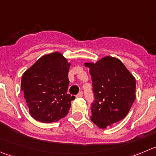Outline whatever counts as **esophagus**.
Masks as SVG:
<instances>
[{
  "instance_id": "34e87169",
  "label": "esophagus",
  "mask_w": 156,
  "mask_h": 156,
  "mask_svg": "<svg viewBox=\"0 0 156 156\" xmlns=\"http://www.w3.org/2000/svg\"><path fill=\"white\" fill-rule=\"evenodd\" d=\"M83 97V93L82 92H80L78 93V95L76 96V97H78V98H81V97Z\"/></svg>"
}]
</instances>
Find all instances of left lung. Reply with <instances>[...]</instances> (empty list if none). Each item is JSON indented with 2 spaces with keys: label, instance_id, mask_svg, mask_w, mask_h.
<instances>
[{
  "label": "left lung",
  "instance_id": "1",
  "mask_svg": "<svg viewBox=\"0 0 156 156\" xmlns=\"http://www.w3.org/2000/svg\"><path fill=\"white\" fill-rule=\"evenodd\" d=\"M84 66L89 68L95 97L91 122L100 129L112 127L127 115L134 102L135 78L120 59L110 56Z\"/></svg>",
  "mask_w": 156,
  "mask_h": 156
}]
</instances>
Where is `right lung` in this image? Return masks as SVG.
Instances as JSON below:
<instances>
[{"label":"right lung","instance_id":"obj_1","mask_svg":"<svg viewBox=\"0 0 156 156\" xmlns=\"http://www.w3.org/2000/svg\"><path fill=\"white\" fill-rule=\"evenodd\" d=\"M71 63L59 52L37 59L23 73L21 90L32 118L52 123L65 117L74 96L67 94Z\"/></svg>","mask_w":156,"mask_h":156}]
</instances>
